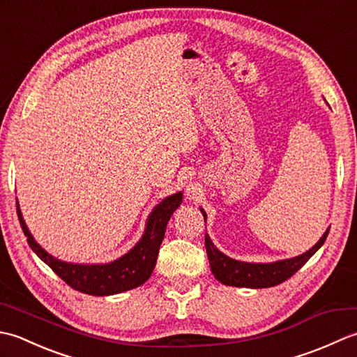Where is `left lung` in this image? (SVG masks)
Masks as SVG:
<instances>
[{
    "label": "left lung",
    "mask_w": 357,
    "mask_h": 357,
    "mask_svg": "<svg viewBox=\"0 0 357 357\" xmlns=\"http://www.w3.org/2000/svg\"><path fill=\"white\" fill-rule=\"evenodd\" d=\"M204 221L207 219L206 211L201 208ZM330 229L322 234V238L316 244L307 250L305 253L290 257V259H280L276 262H244L233 259L224 255L206 233V248L210 261V268L219 282L230 287H245V288H267L282 284L284 280L291 278L317 250H319L325 239L328 236Z\"/></svg>",
    "instance_id": "left-lung-1"
}]
</instances>
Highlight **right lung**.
Instances as JSON below:
<instances>
[{
    "label": "right lung",
    "instance_id": "add662e5",
    "mask_svg": "<svg viewBox=\"0 0 357 357\" xmlns=\"http://www.w3.org/2000/svg\"><path fill=\"white\" fill-rule=\"evenodd\" d=\"M183 192H176L156 204L147 218L146 229H144L141 239L126 255L107 264H73L49 255L29 231L20 210L18 199L17 211L21 229L27 236L30 248L66 284L86 294L110 296L139 287L151 276L167 224H169L173 211L183 202Z\"/></svg>",
    "mask_w": 357,
    "mask_h": 357
}]
</instances>
